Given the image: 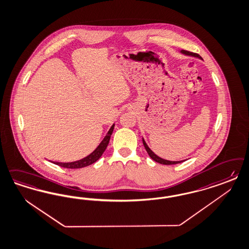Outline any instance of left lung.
I'll use <instances>...</instances> for the list:
<instances>
[{"label": "left lung", "mask_w": 249, "mask_h": 249, "mask_svg": "<svg viewBox=\"0 0 249 249\" xmlns=\"http://www.w3.org/2000/svg\"><path fill=\"white\" fill-rule=\"evenodd\" d=\"M181 53H183L185 55L197 56V57H200V58H201L200 55H198L197 53H193V52H190V51H187V50H181ZM143 144H144V148H145L146 152L148 153L149 157L152 159L153 160H155L156 162H158V163H160V164H163V165H174V164H178V163L182 162V161H169L166 160H163V159H161L160 157H158L156 154H154V153L150 150V148L147 146V144H145L144 139H143Z\"/></svg>", "instance_id": "1"}]
</instances>
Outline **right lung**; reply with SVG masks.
<instances>
[{
    "label": "right lung",
    "mask_w": 249,
    "mask_h": 249,
    "mask_svg": "<svg viewBox=\"0 0 249 249\" xmlns=\"http://www.w3.org/2000/svg\"><path fill=\"white\" fill-rule=\"evenodd\" d=\"M114 128V124H112V127L109 130V132L107 133V135L105 136L104 140L101 142V144L98 145L96 149L91 153L90 155H89L88 157L80 160L74 161V162H70V163H61V162H53L54 164H56L59 167L66 168V169H80V168H84L91 165L92 163L96 162L104 154V152L107 147V145L109 144L111 135H112V131Z\"/></svg>",
    "instance_id": "add662e5"
}]
</instances>
